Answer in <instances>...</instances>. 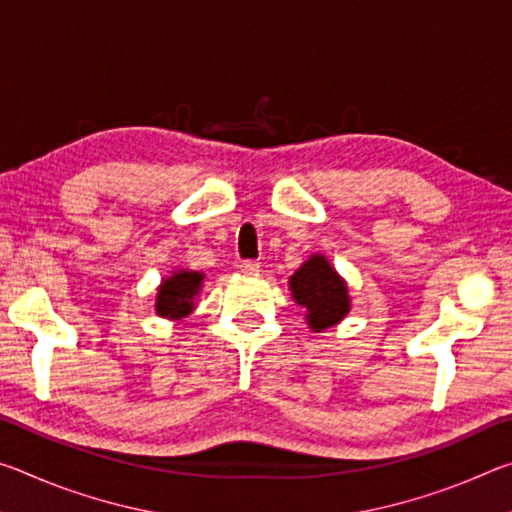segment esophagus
I'll use <instances>...</instances> for the list:
<instances>
[{
  "label": "esophagus",
  "instance_id": "esophagus-1",
  "mask_svg": "<svg viewBox=\"0 0 512 512\" xmlns=\"http://www.w3.org/2000/svg\"><path fill=\"white\" fill-rule=\"evenodd\" d=\"M239 268H241V273H246V275H257L259 271H262V264L255 262V259H244V262H239Z\"/></svg>",
  "mask_w": 512,
  "mask_h": 512
}]
</instances>
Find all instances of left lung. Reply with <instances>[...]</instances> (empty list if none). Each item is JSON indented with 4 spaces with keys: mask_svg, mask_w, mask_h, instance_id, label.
I'll return each mask as SVG.
<instances>
[{
    "mask_svg": "<svg viewBox=\"0 0 512 512\" xmlns=\"http://www.w3.org/2000/svg\"><path fill=\"white\" fill-rule=\"evenodd\" d=\"M293 300L307 311V325L314 332L339 325L350 311L348 284L323 255H311L289 277Z\"/></svg>",
    "mask_w": 512,
    "mask_h": 512,
    "instance_id": "obj_1",
    "label": "left lung"
}]
</instances>
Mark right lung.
<instances>
[{
    "mask_svg": "<svg viewBox=\"0 0 512 512\" xmlns=\"http://www.w3.org/2000/svg\"><path fill=\"white\" fill-rule=\"evenodd\" d=\"M205 275L198 271H173L164 277L155 296V311L162 318L180 320L194 311V300L201 293Z\"/></svg>",
    "mask_w": 512,
    "mask_h": 512,
    "instance_id": "obj_1",
    "label": "right lung"
}]
</instances>
